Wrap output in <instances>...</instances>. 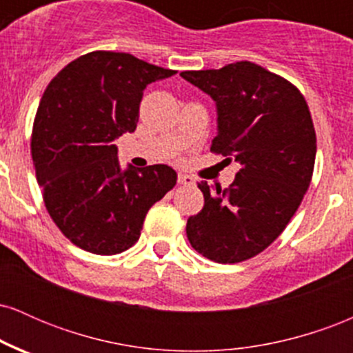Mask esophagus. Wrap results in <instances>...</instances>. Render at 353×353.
<instances>
[{
	"label": "esophagus",
	"instance_id": "obj_1",
	"mask_svg": "<svg viewBox=\"0 0 353 353\" xmlns=\"http://www.w3.org/2000/svg\"><path fill=\"white\" fill-rule=\"evenodd\" d=\"M177 182H179L181 185H192L194 184V177L189 176V174L179 172V174H177Z\"/></svg>",
	"mask_w": 353,
	"mask_h": 353
}]
</instances>
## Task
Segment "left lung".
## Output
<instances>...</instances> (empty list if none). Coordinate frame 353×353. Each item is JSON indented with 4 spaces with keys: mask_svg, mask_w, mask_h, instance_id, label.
Returning a JSON list of instances; mask_svg holds the SVG:
<instances>
[{
    "mask_svg": "<svg viewBox=\"0 0 353 353\" xmlns=\"http://www.w3.org/2000/svg\"><path fill=\"white\" fill-rule=\"evenodd\" d=\"M181 76L216 103L210 151L241 164L229 189L197 184L204 208L188 219V239L219 264L247 261L281 236L309 189L317 152L309 106L294 84L250 61Z\"/></svg>",
    "mask_w": 353,
    "mask_h": 353,
    "instance_id": "obj_1",
    "label": "left lung"
}]
</instances>
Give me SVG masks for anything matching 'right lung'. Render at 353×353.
Instances as JSON below:
<instances>
[{
    "label": "right lung",
    "mask_w": 353,
    "mask_h": 353,
    "mask_svg": "<svg viewBox=\"0 0 353 353\" xmlns=\"http://www.w3.org/2000/svg\"><path fill=\"white\" fill-rule=\"evenodd\" d=\"M176 71L128 52L92 51L44 91L31 154L48 212L74 245L99 255L137 242L148 210L176 185L165 164L121 169L112 141L134 132L144 89Z\"/></svg>",
    "instance_id": "right-lung-1"
}]
</instances>
